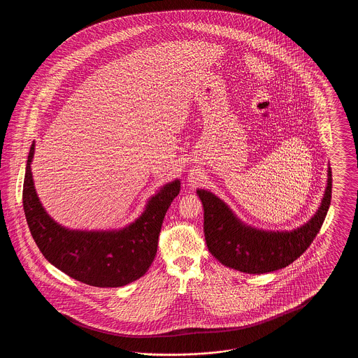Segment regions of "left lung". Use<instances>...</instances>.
<instances>
[{
	"label": "left lung",
	"mask_w": 358,
	"mask_h": 358,
	"mask_svg": "<svg viewBox=\"0 0 358 358\" xmlns=\"http://www.w3.org/2000/svg\"><path fill=\"white\" fill-rule=\"evenodd\" d=\"M204 206V234L208 250L227 267L247 273L280 270L302 255L320 232L331 201L329 168L324 200L314 217L289 232L259 231L238 222L231 209L206 190H197Z\"/></svg>",
	"instance_id": "1"
}]
</instances>
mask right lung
I'll list each match as a JSON object with an SVG mask.
<instances>
[{
	"instance_id": "right-lung-1",
	"label": "right lung",
	"mask_w": 358,
	"mask_h": 358,
	"mask_svg": "<svg viewBox=\"0 0 358 358\" xmlns=\"http://www.w3.org/2000/svg\"><path fill=\"white\" fill-rule=\"evenodd\" d=\"M29 150L22 205L29 231L44 257L71 278L95 287H120L149 270L157 254L161 225L181 184L162 187L134 224L118 232L69 231L52 220L34 192Z\"/></svg>"
}]
</instances>
